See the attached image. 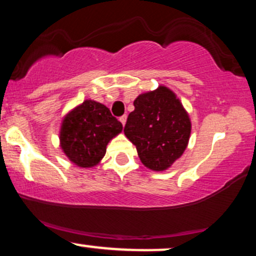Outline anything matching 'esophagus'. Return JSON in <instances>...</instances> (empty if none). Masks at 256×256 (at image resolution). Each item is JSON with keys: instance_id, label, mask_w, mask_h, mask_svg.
<instances>
[{"instance_id": "1", "label": "esophagus", "mask_w": 256, "mask_h": 256, "mask_svg": "<svg viewBox=\"0 0 256 256\" xmlns=\"http://www.w3.org/2000/svg\"><path fill=\"white\" fill-rule=\"evenodd\" d=\"M126 118H128V116H120V118H119L120 122H122V125H125V122H126Z\"/></svg>"}]
</instances>
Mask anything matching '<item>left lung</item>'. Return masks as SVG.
Returning a JSON list of instances; mask_svg holds the SVG:
<instances>
[{"mask_svg":"<svg viewBox=\"0 0 256 256\" xmlns=\"http://www.w3.org/2000/svg\"><path fill=\"white\" fill-rule=\"evenodd\" d=\"M128 114L125 136L136 146L138 156L152 171H165L186 148L192 122L176 94L166 86L140 94Z\"/></svg>","mask_w":256,"mask_h":256,"instance_id":"1","label":"left lung"}]
</instances>
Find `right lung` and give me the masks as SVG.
<instances>
[{
    "instance_id": "obj_1",
    "label": "right lung",
    "mask_w": 256,
    "mask_h": 256,
    "mask_svg": "<svg viewBox=\"0 0 256 256\" xmlns=\"http://www.w3.org/2000/svg\"><path fill=\"white\" fill-rule=\"evenodd\" d=\"M122 131V122L104 104L85 100L64 116L60 146L73 164L86 168L98 165L104 156L108 142Z\"/></svg>"
}]
</instances>
